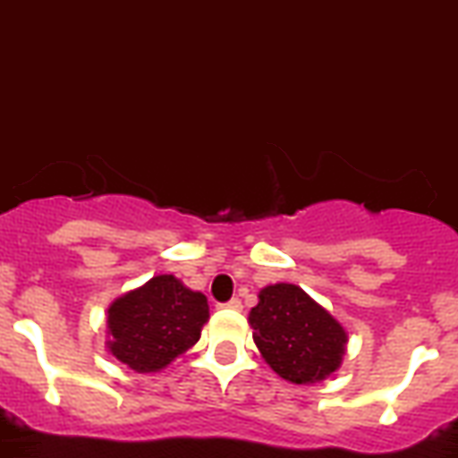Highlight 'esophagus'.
Returning <instances> with one entry per match:
<instances>
[{
    "label": "esophagus",
    "mask_w": 458,
    "mask_h": 458,
    "mask_svg": "<svg viewBox=\"0 0 458 458\" xmlns=\"http://www.w3.org/2000/svg\"><path fill=\"white\" fill-rule=\"evenodd\" d=\"M225 308H230V310H242V301L239 299H230L228 303H224Z\"/></svg>",
    "instance_id": "34e87169"
}]
</instances>
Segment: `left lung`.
Instances as JSON below:
<instances>
[{
  "label": "left lung",
  "mask_w": 458,
  "mask_h": 458,
  "mask_svg": "<svg viewBox=\"0 0 458 458\" xmlns=\"http://www.w3.org/2000/svg\"><path fill=\"white\" fill-rule=\"evenodd\" d=\"M249 321L262 358L287 381H324L340 368L347 333L301 287H265Z\"/></svg>",
  "instance_id": "8db88e82"
}]
</instances>
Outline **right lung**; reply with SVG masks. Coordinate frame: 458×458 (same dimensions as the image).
Returning <instances> with one entry per match:
<instances>
[{"label":"right lung","instance_id":"1","mask_svg":"<svg viewBox=\"0 0 458 458\" xmlns=\"http://www.w3.org/2000/svg\"><path fill=\"white\" fill-rule=\"evenodd\" d=\"M208 299L175 276H155L109 308V352L134 372H157L187 352L208 321Z\"/></svg>","mask_w":458,"mask_h":458}]
</instances>
